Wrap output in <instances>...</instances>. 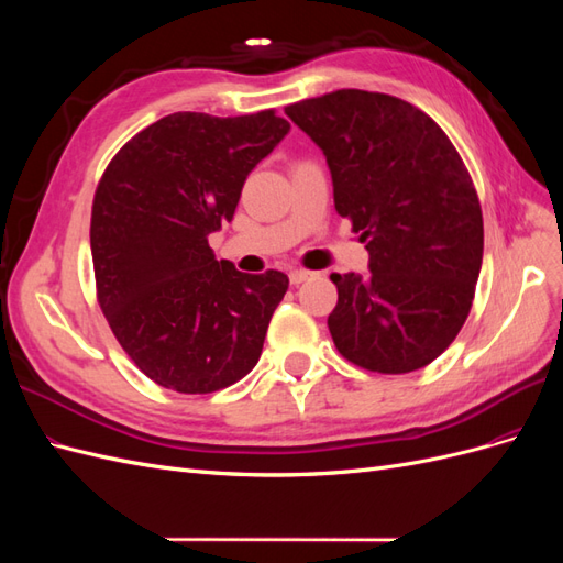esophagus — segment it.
Wrapping results in <instances>:
<instances>
[{
  "instance_id": "obj_1",
  "label": "esophagus",
  "mask_w": 563,
  "mask_h": 563,
  "mask_svg": "<svg viewBox=\"0 0 563 563\" xmlns=\"http://www.w3.org/2000/svg\"><path fill=\"white\" fill-rule=\"evenodd\" d=\"M310 277H312V272H308V269H291V272H288V279H291L294 286L302 284L305 279H310Z\"/></svg>"
}]
</instances>
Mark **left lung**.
<instances>
[{"mask_svg": "<svg viewBox=\"0 0 563 563\" xmlns=\"http://www.w3.org/2000/svg\"><path fill=\"white\" fill-rule=\"evenodd\" d=\"M284 112L323 150L335 211L371 255L366 277L331 275L338 352L389 376L432 364L463 329L484 255L463 157L430 114L387 93L340 89Z\"/></svg>", "mask_w": 563, "mask_h": 563, "instance_id": "8db88e82", "label": "left lung"}]
</instances>
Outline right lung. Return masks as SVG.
I'll return each mask as SVG.
<instances>
[{
    "instance_id": "obj_1",
    "label": "right lung",
    "mask_w": 563,
    "mask_h": 563,
    "mask_svg": "<svg viewBox=\"0 0 563 563\" xmlns=\"http://www.w3.org/2000/svg\"><path fill=\"white\" fill-rule=\"evenodd\" d=\"M288 129L275 110L174 112L135 133L98 180L96 298L129 360L166 389L209 395L258 364L288 277L216 261L209 234Z\"/></svg>"
}]
</instances>
